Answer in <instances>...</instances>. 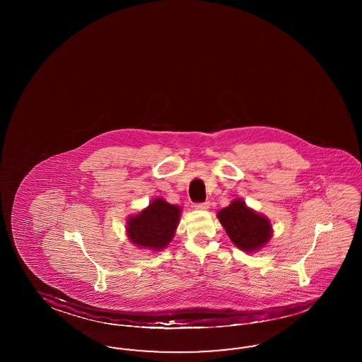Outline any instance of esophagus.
Returning <instances> with one entry per match:
<instances>
[{
	"label": "esophagus",
	"mask_w": 362,
	"mask_h": 362,
	"mask_svg": "<svg viewBox=\"0 0 362 362\" xmlns=\"http://www.w3.org/2000/svg\"><path fill=\"white\" fill-rule=\"evenodd\" d=\"M209 202H203V203H197V204H195V207H197V209H202V211H206V209H209Z\"/></svg>",
	"instance_id": "obj_1"
}]
</instances>
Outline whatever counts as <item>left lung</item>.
Masks as SVG:
<instances>
[{
	"instance_id": "1",
	"label": "left lung",
	"mask_w": 362,
	"mask_h": 362,
	"mask_svg": "<svg viewBox=\"0 0 362 362\" xmlns=\"http://www.w3.org/2000/svg\"><path fill=\"white\" fill-rule=\"evenodd\" d=\"M218 219L230 241L241 251L255 252L272 238L269 219L247 207L241 199H235L228 207L220 209Z\"/></svg>"
}]
</instances>
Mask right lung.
Segmentation results:
<instances>
[{
	"mask_svg": "<svg viewBox=\"0 0 362 362\" xmlns=\"http://www.w3.org/2000/svg\"><path fill=\"white\" fill-rule=\"evenodd\" d=\"M182 209L167 203L165 199H153L147 209L127 219V236L141 248L162 251L175 235Z\"/></svg>",
	"mask_w": 362,
	"mask_h": 362,
	"instance_id": "obj_1",
	"label": "right lung"
}]
</instances>
